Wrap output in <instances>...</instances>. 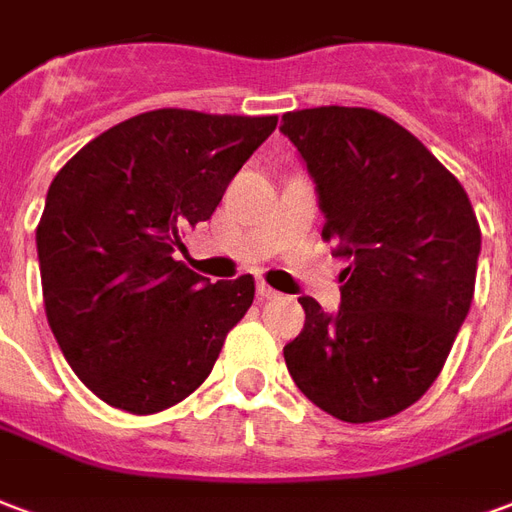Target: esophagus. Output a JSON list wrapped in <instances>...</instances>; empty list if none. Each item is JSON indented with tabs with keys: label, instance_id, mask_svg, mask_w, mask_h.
Instances as JSON below:
<instances>
[{
	"label": "esophagus",
	"instance_id": "1",
	"mask_svg": "<svg viewBox=\"0 0 512 512\" xmlns=\"http://www.w3.org/2000/svg\"><path fill=\"white\" fill-rule=\"evenodd\" d=\"M257 295H260V298H263V301H271V298H276V290L271 285H266V282H260V285H257Z\"/></svg>",
	"mask_w": 512,
	"mask_h": 512
}]
</instances>
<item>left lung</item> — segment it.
Here are the masks:
<instances>
[{
	"instance_id": "1",
	"label": "left lung",
	"mask_w": 512,
	"mask_h": 512,
	"mask_svg": "<svg viewBox=\"0 0 512 512\" xmlns=\"http://www.w3.org/2000/svg\"><path fill=\"white\" fill-rule=\"evenodd\" d=\"M325 214L323 241L350 266L342 306L298 298L304 331L285 344L306 399L344 423L399 415L437 380L475 295L480 225L467 192L412 132L369 108L282 116Z\"/></svg>"
}]
</instances>
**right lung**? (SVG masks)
<instances>
[{
  "instance_id": "1",
  "label": "right lung",
  "mask_w": 512,
  "mask_h": 512,
  "mask_svg": "<svg viewBox=\"0 0 512 512\" xmlns=\"http://www.w3.org/2000/svg\"><path fill=\"white\" fill-rule=\"evenodd\" d=\"M276 116L138 113L89 140L48 187L37 225L48 325L89 391L154 415L206 380L255 279L217 282L173 257L206 222Z\"/></svg>"
}]
</instances>
